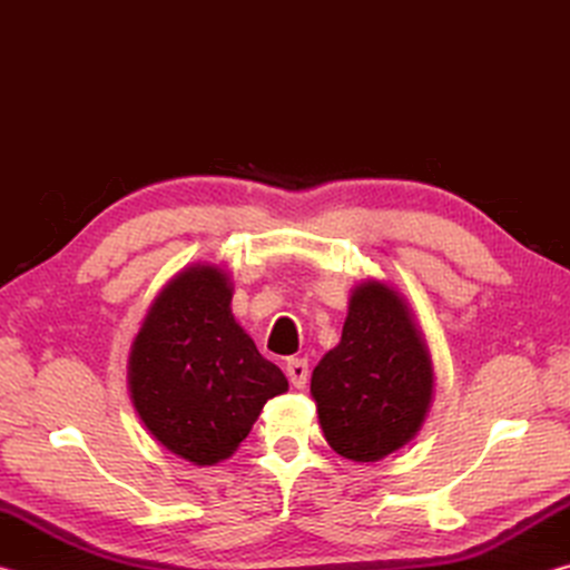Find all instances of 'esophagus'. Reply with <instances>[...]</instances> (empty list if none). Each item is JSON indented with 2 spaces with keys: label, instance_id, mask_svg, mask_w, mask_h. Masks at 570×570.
Listing matches in <instances>:
<instances>
[{
  "label": "esophagus",
  "instance_id": "34e87169",
  "mask_svg": "<svg viewBox=\"0 0 570 570\" xmlns=\"http://www.w3.org/2000/svg\"><path fill=\"white\" fill-rule=\"evenodd\" d=\"M286 377L292 380L296 390H304L308 380V362L302 360V356H292V360H286Z\"/></svg>",
  "mask_w": 570,
  "mask_h": 570
}]
</instances>
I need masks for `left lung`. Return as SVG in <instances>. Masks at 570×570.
Wrapping results in <instances>:
<instances>
[{
    "instance_id": "8db88e82",
    "label": "left lung",
    "mask_w": 570,
    "mask_h": 570,
    "mask_svg": "<svg viewBox=\"0 0 570 570\" xmlns=\"http://www.w3.org/2000/svg\"><path fill=\"white\" fill-rule=\"evenodd\" d=\"M435 370L397 288L366 278L350 296L342 340L312 374V397L330 448L377 462L407 445L428 417Z\"/></svg>"
}]
</instances>
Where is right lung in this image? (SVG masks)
<instances>
[{
    "instance_id": "1",
    "label": "right lung",
    "mask_w": 570,
    "mask_h": 570,
    "mask_svg": "<svg viewBox=\"0 0 570 570\" xmlns=\"http://www.w3.org/2000/svg\"><path fill=\"white\" fill-rule=\"evenodd\" d=\"M226 268L193 264L153 298L128 356V390L146 430L173 455L206 468L228 460L266 400L288 382L230 312Z\"/></svg>"
}]
</instances>
